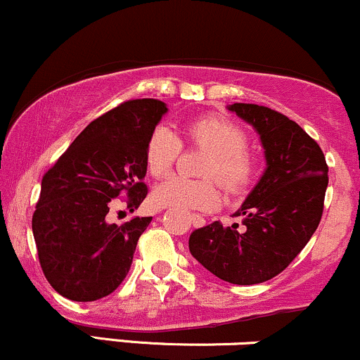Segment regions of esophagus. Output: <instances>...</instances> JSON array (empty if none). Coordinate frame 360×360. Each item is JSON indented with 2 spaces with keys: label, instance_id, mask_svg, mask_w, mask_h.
<instances>
[{
  "label": "esophagus",
  "instance_id": "esophagus-1",
  "mask_svg": "<svg viewBox=\"0 0 360 360\" xmlns=\"http://www.w3.org/2000/svg\"><path fill=\"white\" fill-rule=\"evenodd\" d=\"M191 223H193V226H196V229H201V226H205L206 225V220L203 217H201V214H191Z\"/></svg>",
  "mask_w": 360,
  "mask_h": 360
}]
</instances>
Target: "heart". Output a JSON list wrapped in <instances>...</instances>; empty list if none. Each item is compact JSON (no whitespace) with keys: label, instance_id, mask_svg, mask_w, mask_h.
Wrapping results in <instances>:
<instances>
[{"label":"heart","instance_id":"1","mask_svg":"<svg viewBox=\"0 0 360 360\" xmlns=\"http://www.w3.org/2000/svg\"><path fill=\"white\" fill-rule=\"evenodd\" d=\"M186 137L212 152L203 169L205 177H217L229 191L237 193L250 183L254 162L247 154L249 139L237 123L221 117H201L186 125ZM183 142L167 125H159L150 134L146 147V164L152 176L171 171L181 154ZM154 201L164 208L213 210L220 205L221 193L214 181H189L171 176L157 184Z\"/></svg>","mask_w":360,"mask_h":360}]
</instances>
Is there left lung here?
<instances>
[{
  "label": "left lung",
  "mask_w": 360,
  "mask_h": 360,
  "mask_svg": "<svg viewBox=\"0 0 360 360\" xmlns=\"http://www.w3.org/2000/svg\"><path fill=\"white\" fill-rule=\"evenodd\" d=\"M257 131L266 169L233 217L194 230L189 252L226 283L249 286L283 272L304 249L323 213L328 167L323 152L298 123L259 105L226 106Z\"/></svg>",
  "instance_id": "obj_1"
}]
</instances>
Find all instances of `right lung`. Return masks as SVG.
I'll return each instance as SVG.
<instances>
[{
  "mask_svg": "<svg viewBox=\"0 0 360 360\" xmlns=\"http://www.w3.org/2000/svg\"><path fill=\"white\" fill-rule=\"evenodd\" d=\"M159 100L125 101L91 122L45 172L32 230L51 286L72 301H96L125 279L152 217L110 223L115 198L134 212L148 189L146 147L167 113Z\"/></svg>",
  "mask_w": 360,
  "mask_h": 360,
  "instance_id": "right-lung-1",
  "label": "right lung"
}]
</instances>
